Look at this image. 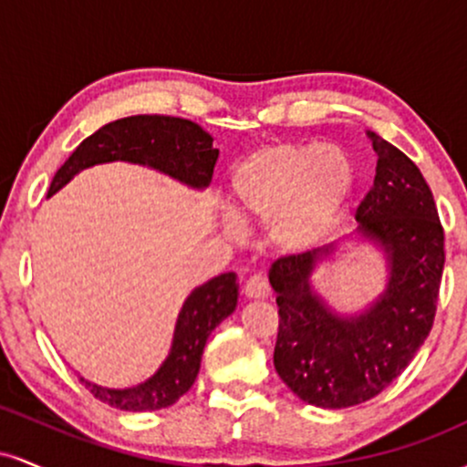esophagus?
Returning <instances> with one entry per match:
<instances>
[{"label":"esophagus","instance_id":"obj_1","mask_svg":"<svg viewBox=\"0 0 467 467\" xmlns=\"http://www.w3.org/2000/svg\"><path fill=\"white\" fill-rule=\"evenodd\" d=\"M244 294L248 298H267L270 294V287H267L265 278L261 276H250L244 285Z\"/></svg>","mask_w":467,"mask_h":467}]
</instances>
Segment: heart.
Instances as JSON below:
<instances>
[{
    "label": "heart",
    "mask_w": 467,
    "mask_h": 467,
    "mask_svg": "<svg viewBox=\"0 0 467 467\" xmlns=\"http://www.w3.org/2000/svg\"><path fill=\"white\" fill-rule=\"evenodd\" d=\"M356 169L331 144L281 142L245 155L234 166L230 191L239 211L270 222L272 239L285 250L316 244L334 228L349 202Z\"/></svg>",
    "instance_id": "b5f03b06"
}]
</instances>
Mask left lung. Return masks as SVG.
I'll use <instances>...</instances> for the list:
<instances>
[{"label": "left lung", "mask_w": 467, "mask_h": 467, "mask_svg": "<svg viewBox=\"0 0 467 467\" xmlns=\"http://www.w3.org/2000/svg\"><path fill=\"white\" fill-rule=\"evenodd\" d=\"M378 166L356 211L358 234L384 250L389 285L364 314L331 312L309 276L336 248L281 256L272 264L278 336L275 368L318 409H347L400 378L432 329L441 285L443 228L421 171L398 147L368 131Z\"/></svg>", "instance_id": "obj_1"}]
</instances>
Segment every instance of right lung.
Masks as SVG:
<instances>
[{"instance_id": "right-lung-1", "label": "right lung", "mask_w": 467, "mask_h": 467, "mask_svg": "<svg viewBox=\"0 0 467 467\" xmlns=\"http://www.w3.org/2000/svg\"><path fill=\"white\" fill-rule=\"evenodd\" d=\"M217 155L213 138L192 120L147 114L120 118L100 127L74 149L66 164L57 171L47 197L88 166L114 160L151 166L192 189H206L213 180ZM237 296L239 283L234 272L219 275L192 289L175 323L169 358L147 382L131 389H103L85 378H80V382L96 400L120 410H160L175 404L195 382L208 336L234 312Z\"/></svg>"}]
</instances>
